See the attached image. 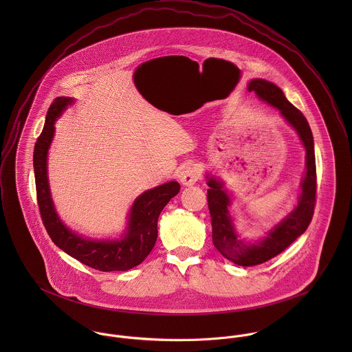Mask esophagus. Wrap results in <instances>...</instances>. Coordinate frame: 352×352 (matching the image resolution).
I'll return each instance as SVG.
<instances>
[{"label":"esophagus","instance_id":"1","mask_svg":"<svg viewBox=\"0 0 352 352\" xmlns=\"http://www.w3.org/2000/svg\"><path fill=\"white\" fill-rule=\"evenodd\" d=\"M179 179L183 186H192L201 179V170L197 168V165L190 164L180 172Z\"/></svg>","mask_w":352,"mask_h":352}]
</instances>
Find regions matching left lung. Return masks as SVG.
<instances>
[{
	"mask_svg": "<svg viewBox=\"0 0 352 352\" xmlns=\"http://www.w3.org/2000/svg\"><path fill=\"white\" fill-rule=\"evenodd\" d=\"M248 92L256 94L258 99L278 108L282 116L298 133L306 149V175L302 180L301 195L297 207L275 228H272L265 239L253 244L244 243L234 230L232 217L228 210L230 206V198L223 190V183L215 177L207 176V186L210 187L207 190V201L211 215L212 243L223 257L244 267L268 261L285 251L302 233H305L313 218L317 191L313 134L303 113L285 98L280 88L267 80H252L248 84Z\"/></svg>",
	"mask_w": 352,
	"mask_h": 352,
	"instance_id": "1",
	"label": "left lung"
}]
</instances>
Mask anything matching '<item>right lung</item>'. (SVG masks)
<instances>
[{
    "mask_svg": "<svg viewBox=\"0 0 352 352\" xmlns=\"http://www.w3.org/2000/svg\"><path fill=\"white\" fill-rule=\"evenodd\" d=\"M73 102L70 98H56L47 111L46 123L34 149V170L36 198L43 225L52 243L82 264L99 270L127 271L141 264L151 253L157 240L160 212L180 191L177 182H169L140 195L129 215L127 232L122 240L95 241L69 230L59 219L51 201L47 179V151L54 137V123L65 108Z\"/></svg>",
    "mask_w": 352,
    "mask_h": 352,
    "instance_id": "right-lung-1",
    "label": "right lung"
}]
</instances>
